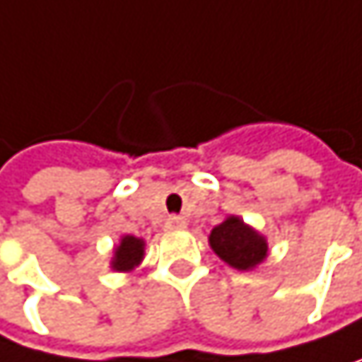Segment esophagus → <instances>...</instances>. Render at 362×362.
I'll return each mask as SVG.
<instances>
[{
    "label": "esophagus",
    "instance_id": "esophagus-1",
    "mask_svg": "<svg viewBox=\"0 0 362 362\" xmlns=\"http://www.w3.org/2000/svg\"><path fill=\"white\" fill-rule=\"evenodd\" d=\"M165 227H167V229H185V227H187V221H185L182 216H169V218L165 221Z\"/></svg>",
    "mask_w": 362,
    "mask_h": 362
}]
</instances>
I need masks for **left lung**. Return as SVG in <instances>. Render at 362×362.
I'll use <instances>...</instances> for the list:
<instances>
[{
	"label": "left lung",
	"instance_id": "1",
	"mask_svg": "<svg viewBox=\"0 0 362 362\" xmlns=\"http://www.w3.org/2000/svg\"><path fill=\"white\" fill-rule=\"evenodd\" d=\"M210 249L231 268L249 272L255 270L268 257V240L264 234L251 225H247L240 216L229 214L223 223H218L208 236Z\"/></svg>",
	"mask_w": 362,
	"mask_h": 362
}]
</instances>
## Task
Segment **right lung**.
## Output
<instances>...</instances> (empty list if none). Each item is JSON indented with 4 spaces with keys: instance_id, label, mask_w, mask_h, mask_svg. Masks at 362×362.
Returning <instances> with one entry per match:
<instances>
[{
    "instance_id": "add662e5",
    "label": "right lung",
    "mask_w": 362,
    "mask_h": 362,
    "mask_svg": "<svg viewBox=\"0 0 362 362\" xmlns=\"http://www.w3.org/2000/svg\"><path fill=\"white\" fill-rule=\"evenodd\" d=\"M144 257H146V240L133 234H124L119 236V243L113 247L109 266L115 272H133L144 262Z\"/></svg>"
}]
</instances>
